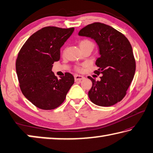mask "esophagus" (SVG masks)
<instances>
[{
  "label": "esophagus",
  "instance_id": "obj_1",
  "mask_svg": "<svg viewBox=\"0 0 153 153\" xmlns=\"http://www.w3.org/2000/svg\"><path fill=\"white\" fill-rule=\"evenodd\" d=\"M74 78H75V81L77 82V81H80V80L84 79V77L82 76H80V75L76 74L74 76Z\"/></svg>",
  "mask_w": 153,
  "mask_h": 153
}]
</instances>
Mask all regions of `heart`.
<instances>
[{"mask_svg": "<svg viewBox=\"0 0 153 153\" xmlns=\"http://www.w3.org/2000/svg\"><path fill=\"white\" fill-rule=\"evenodd\" d=\"M79 46L80 48H82L83 47H87V46H90V47L93 48L94 44L89 40H82L79 42ZM77 70H81V69L77 68Z\"/></svg>", "mask_w": 153, "mask_h": 153, "instance_id": "1", "label": "heart"}]
</instances>
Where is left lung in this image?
<instances>
[{"label":"left lung","mask_w":153,"mask_h":153,"mask_svg":"<svg viewBox=\"0 0 153 153\" xmlns=\"http://www.w3.org/2000/svg\"><path fill=\"white\" fill-rule=\"evenodd\" d=\"M80 36L90 38L97 42L100 56L96 61L102 74L99 81L88 77L92 82L88 97L95 105L109 107L121 101L133 80L136 61L132 47L125 36L115 28L96 22L79 31Z\"/></svg>","instance_id":"8db88e82"}]
</instances>
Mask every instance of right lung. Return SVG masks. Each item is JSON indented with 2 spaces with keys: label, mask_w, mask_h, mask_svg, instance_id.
I'll use <instances>...</instances> for the list:
<instances>
[{
  "label": "right lung",
  "mask_w": 153,
  "mask_h": 153,
  "mask_svg": "<svg viewBox=\"0 0 153 153\" xmlns=\"http://www.w3.org/2000/svg\"><path fill=\"white\" fill-rule=\"evenodd\" d=\"M74 31V27H43L28 38L18 54L16 73L21 90L41 109L60 106L74 84L72 74L65 73L58 79L52 71L54 62L60 59L61 48Z\"/></svg>",
  "instance_id": "add662e5"
}]
</instances>
